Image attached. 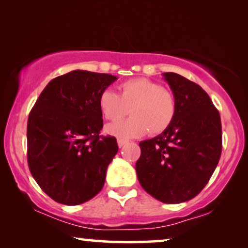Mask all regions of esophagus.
<instances>
[{"label":"esophagus","mask_w":248,"mask_h":248,"mask_svg":"<svg viewBox=\"0 0 248 248\" xmlns=\"http://www.w3.org/2000/svg\"><path fill=\"white\" fill-rule=\"evenodd\" d=\"M126 143H127L126 140H123V139H117V144H118V147H120V148H122L123 145H125Z\"/></svg>","instance_id":"1"}]
</instances>
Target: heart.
I'll return each mask as SVG.
<instances>
[{"instance_id":"heart-1","label":"heart","mask_w":248,"mask_h":248,"mask_svg":"<svg viewBox=\"0 0 248 248\" xmlns=\"http://www.w3.org/2000/svg\"><path fill=\"white\" fill-rule=\"evenodd\" d=\"M98 106L111 122L123 118L130 109L132 117L106 127L108 133L122 139L140 138L147 131L151 135L161 134L174 122L177 110L171 91L147 78L124 81L118 94L110 89L101 91Z\"/></svg>"}]
</instances>
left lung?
Listing matches in <instances>:
<instances>
[{"label":"left lung","mask_w":248,"mask_h":248,"mask_svg":"<svg viewBox=\"0 0 248 248\" xmlns=\"http://www.w3.org/2000/svg\"><path fill=\"white\" fill-rule=\"evenodd\" d=\"M177 110L165 132L141 141L135 165L142 187L159 201L175 204L195 198L208 184L222 150L220 114L199 84L164 73Z\"/></svg>","instance_id":"obj_1"}]
</instances>
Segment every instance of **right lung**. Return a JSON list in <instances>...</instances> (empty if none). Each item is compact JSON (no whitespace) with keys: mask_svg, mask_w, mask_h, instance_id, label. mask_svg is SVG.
<instances>
[{"mask_svg":"<svg viewBox=\"0 0 248 248\" xmlns=\"http://www.w3.org/2000/svg\"><path fill=\"white\" fill-rule=\"evenodd\" d=\"M116 77L76 70L53 79L33 105L27 125L28 166L54 201L78 205L103 188L116 138L103 137L101 91Z\"/></svg>","mask_w":248,"mask_h":248,"instance_id":"1","label":"right lung"}]
</instances>
